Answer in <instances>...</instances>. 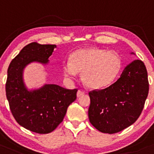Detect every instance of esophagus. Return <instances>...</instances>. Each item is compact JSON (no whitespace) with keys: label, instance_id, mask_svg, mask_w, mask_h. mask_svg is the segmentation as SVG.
I'll use <instances>...</instances> for the list:
<instances>
[{"label":"esophagus","instance_id":"esophagus-1","mask_svg":"<svg viewBox=\"0 0 154 154\" xmlns=\"http://www.w3.org/2000/svg\"><path fill=\"white\" fill-rule=\"evenodd\" d=\"M84 93H85V91H83V90H81V89H79V90L77 91V97H79L82 96L83 94H84Z\"/></svg>","mask_w":154,"mask_h":154}]
</instances>
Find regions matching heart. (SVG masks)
<instances>
[{"label": "heart", "mask_w": 154, "mask_h": 154, "mask_svg": "<svg viewBox=\"0 0 154 154\" xmlns=\"http://www.w3.org/2000/svg\"><path fill=\"white\" fill-rule=\"evenodd\" d=\"M121 58L114 51L97 48L78 50L70 57V63L64 65L67 76L82 72L84 84L90 89H99L110 85L121 69Z\"/></svg>", "instance_id": "heart-1"}]
</instances>
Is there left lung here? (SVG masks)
Wrapping results in <instances>:
<instances>
[{
  "mask_svg": "<svg viewBox=\"0 0 154 154\" xmlns=\"http://www.w3.org/2000/svg\"><path fill=\"white\" fill-rule=\"evenodd\" d=\"M148 90L146 66L141 60H134L114 84L104 89L89 91V122L103 133L122 131L139 118Z\"/></svg>",
  "mask_w": 154,
  "mask_h": 154,
  "instance_id": "1",
  "label": "left lung"
}]
</instances>
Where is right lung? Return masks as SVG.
<instances>
[{
  "mask_svg": "<svg viewBox=\"0 0 154 154\" xmlns=\"http://www.w3.org/2000/svg\"><path fill=\"white\" fill-rule=\"evenodd\" d=\"M56 47V45L30 43L12 60L8 68L6 94L12 115L20 126L38 134L54 130L63 122L68 107L76 99V89L45 84L28 90L25 85V67L33 62L46 65Z\"/></svg>",
  "mask_w": 154,
  "mask_h": 154,
  "instance_id": "add662e5",
  "label": "right lung"
}]
</instances>
